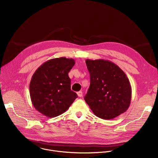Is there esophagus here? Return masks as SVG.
I'll list each match as a JSON object with an SVG mask.
<instances>
[{
	"instance_id": "esophagus-1",
	"label": "esophagus",
	"mask_w": 158,
	"mask_h": 158,
	"mask_svg": "<svg viewBox=\"0 0 158 158\" xmlns=\"http://www.w3.org/2000/svg\"><path fill=\"white\" fill-rule=\"evenodd\" d=\"M77 96H78L79 97H81V96H82V91H78V92L77 93Z\"/></svg>"
}]
</instances>
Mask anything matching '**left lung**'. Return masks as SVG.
I'll return each instance as SVG.
<instances>
[{"mask_svg": "<svg viewBox=\"0 0 158 158\" xmlns=\"http://www.w3.org/2000/svg\"><path fill=\"white\" fill-rule=\"evenodd\" d=\"M90 84L84 100L93 113L103 119L124 113L131 101L130 82L120 67L104 59H86Z\"/></svg>", "mask_w": 158, "mask_h": 158, "instance_id": "1", "label": "left lung"}]
</instances>
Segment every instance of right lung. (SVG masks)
<instances>
[{
  "label": "right lung",
  "instance_id": "obj_1",
  "mask_svg": "<svg viewBox=\"0 0 158 158\" xmlns=\"http://www.w3.org/2000/svg\"><path fill=\"white\" fill-rule=\"evenodd\" d=\"M75 64L73 59L55 58L43 63L34 73L29 85L32 103L48 118L65 112L77 98L71 89L68 73Z\"/></svg>",
  "mask_w": 158,
  "mask_h": 158
}]
</instances>
